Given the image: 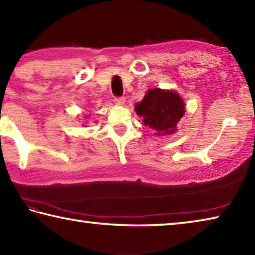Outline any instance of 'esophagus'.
I'll return each mask as SVG.
<instances>
[{
    "mask_svg": "<svg viewBox=\"0 0 255 255\" xmlns=\"http://www.w3.org/2000/svg\"><path fill=\"white\" fill-rule=\"evenodd\" d=\"M114 101L116 105H124V103L126 102V99H125L124 97H116L114 99Z\"/></svg>",
    "mask_w": 255,
    "mask_h": 255,
    "instance_id": "esophagus-1",
    "label": "esophagus"
}]
</instances>
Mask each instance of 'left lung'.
Listing matches in <instances>:
<instances>
[{
  "label": "left lung",
  "instance_id": "8db88e82",
  "mask_svg": "<svg viewBox=\"0 0 255 255\" xmlns=\"http://www.w3.org/2000/svg\"><path fill=\"white\" fill-rule=\"evenodd\" d=\"M136 112L144 118L145 126L153 129L156 135H171L183 117L184 105L178 93L152 89L136 106Z\"/></svg>",
  "mask_w": 255,
  "mask_h": 255
}]
</instances>
